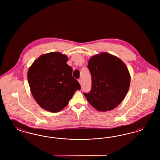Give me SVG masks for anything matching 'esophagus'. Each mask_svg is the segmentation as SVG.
I'll return each instance as SVG.
<instances>
[{"label": "esophagus", "mask_w": 160, "mask_h": 160, "mask_svg": "<svg viewBox=\"0 0 160 160\" xmlns=\"http://www.w3.org/2000/svg\"><path fill=\"white\" fill-rule=\"evenodd\" d=\"M78 82H79V83L82 84V78H80V79H78Z\"/></svg>", "instance_id": "1"}]
</instances>
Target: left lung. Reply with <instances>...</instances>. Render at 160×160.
Returning a JSON list of instances; mask_svg holds the SVG:
<instances>
[{
    "label": "left lung",
    "mask_w": 160,
    "mask_h": 160,
    "mask_svg": "<svg viewBox=\"0 0 160 160\" xmlns=\"http://www.w3.org/2000/svg\"><path fill=\"white\" fill-rule=\"evenodd\" d=\"M88 68L91 74V90L84 95L98 111L114 109L129 90L131 77L126 65L118 57L102 52L91 58Z\"/></svg>",
    "instance_id": "1"
}]
</instances>
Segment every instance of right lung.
<instances>
[{
  "label": "right lung",
  "instance_id": "right-lung-1",
  "mask_svg": "<svg viewBox=\"0 0 160 160\" xmlns=\"http://www.w3.org/2000/svg\"><path fill=\"white\" fill-rule=\"evenodd\" d=\"M67 56L52 52L39 56L28 72L31 93L38 105L56 113L67 106L74 93L81 87L67 63Z\"/></svg>",
  "mask_w": 160,
  "mask_h": 160
}]
</instances>
